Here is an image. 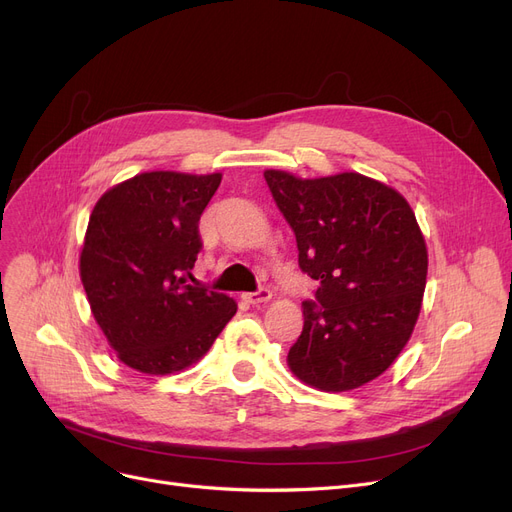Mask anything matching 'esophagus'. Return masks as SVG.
I'll return each instance as SVG.
<instances>
[{"mask_svg": "<svg viewBox=\"0 0 512 512\" xmlns=\"http://www.w3.org/2000/svg\"><path fill=\"white\" fill-rule=\"evenodd\" d=\"M270 299H272V290H267V288L242 294V301L249 303V305H261V303H267Z\"/></svg>", "mask_w": 512, "mask_h": 512, "instance_id": "esophagus-1", "label": "esophagus"}]
</instances>
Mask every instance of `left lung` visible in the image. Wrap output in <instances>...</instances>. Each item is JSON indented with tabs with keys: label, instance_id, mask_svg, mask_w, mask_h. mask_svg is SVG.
<instances>
[{
	"label": "left lung",
	"instance_id": "1",
	"mask_svg": "<svg viewBox=\"0 0 512 512\" xmlns=\"http://www.w3.org/2000/svg\"><path fill=\"white\" fill-rule=\"evenodd\" d=\"M263 176L297 236L301 270L319 280L288 367L317 390L361 388L394 363L417 324L427 245L415 213L396 188L359 172Z\"/></svg>",
	"mask_w": 512,
	"mask_h": 512
}]
</instances>
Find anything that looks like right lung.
<instances>
[{"label":"right lung","mask_w":512,"mask_h":512,"mask_svg":"<svg viewBox=\"0 0 512 512\" xmlns=\"http://www.w3.org/2000/svg\"><path fill=\"white\" fill-rule=\"evenodd\" d=\"M220 182V172H143L107 188L91 211L80 282L103 336L134 371L195 365L236 313L226 294L188 284L199 218Z\"/></svg>","instance_id":"1"}]
</instances>
